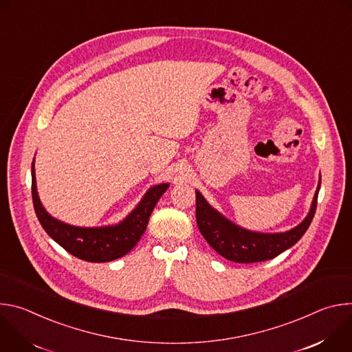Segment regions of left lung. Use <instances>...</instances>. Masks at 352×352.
<instances>
[{
  "label": "left lung",
  "instance_id": "1",
  "mask_svg": "<svg viewBox=\"0 0 352 352\" xmlns=\"http://www.w3.org/2000/svg\"><path fill=\"white\" fill-rule=\"evenodd\" d=\"M322 177L307 217L284 232H259L246 230L216 210L205 196L196 192V223L200 234L223 258L236 263H255L273 259L294 246L309 228L315 216Z\"/></svg>",
  "mask_w": 352,
  "mask_h": 352
}]
</instances>
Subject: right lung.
Masks as SVG:
<instances>
[{"mask_svg": "<svg viewBox=\"0 0 352 352\" xmlns=\"http://www.w3.org/2000/svg\"><path fill=\"white\" fill-rule=\"evenodd\" d=\"M168 186L170 184H157L148 188L135 209L117 224L79 227L53 217L44 209L36 185L34 159L32 163V197L41 227L67 252L91 263L111 262L126 255L139 242L147 227L150 214Z\"/></svg>", "mask_w": 352, "mask_h": 352, "instance_id": "obj_1", "label": "right lung"}]
</instances>
